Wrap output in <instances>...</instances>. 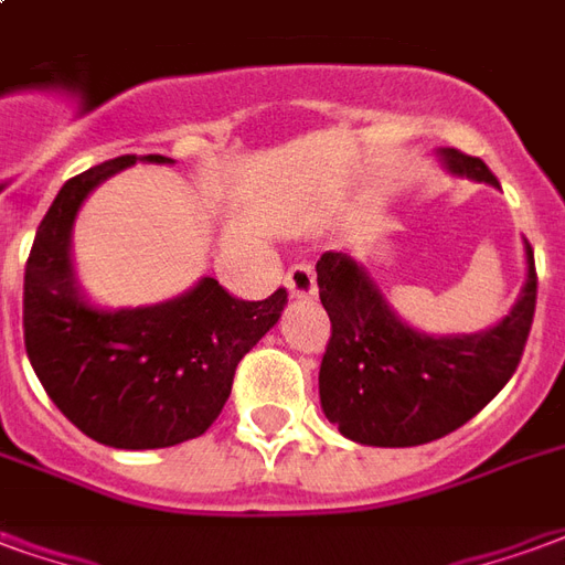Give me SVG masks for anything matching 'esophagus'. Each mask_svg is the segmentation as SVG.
<instances>
[{
  "label": "esophagus",
  "mask_w": 565,
  "mask_h": 565,
  "mask_svg": "<svg viewBox=\"0 0 565 565\" xmlns=\"http://www.w3.org/2000/svg\"><path fill=\"white\" fill-rule=\"evenodd\" d=\"M284 284H287L294 299H315L318 296V275H315L311 263H296L294 269L287 271Z\"/></svg>",
  "instance_id": "1"
}]
</instances>
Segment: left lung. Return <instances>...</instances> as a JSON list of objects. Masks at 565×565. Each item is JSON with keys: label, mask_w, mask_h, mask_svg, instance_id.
Returning a JSON list of instances; mask_svg holds the SVG:
<instances>
[{"label": "left lung", "mask_w": 565, "mask_h": 565, "mask_svg": "<svg viewBox=\"0 0 565 565\" xmlns=\"http://www.w3.org/2000/svg\"><path fill=\"white\" fill-rule=\"evenodd\" d=\"M454 178L499 186L478 157L438 148ZM526 278L509 315L481 332L436 335L403 320L363 263L318 259L320 302L332 339L320 363V408L344 438L369 448H415L460 429L497 396L521 363L535 315L533 247L523 238Z\"/></svg>", "instance_id": "obj_1"}]
</instances>
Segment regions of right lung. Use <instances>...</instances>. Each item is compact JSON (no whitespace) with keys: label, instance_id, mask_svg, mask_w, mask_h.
Instances as JSON below:
<instances>
[{"label":"right lung","instance_id":"add662e5","mask_svg":"<svg viewBox=\"0 0 565 565\" xmlns=\"http://www.w3.org/2000/svg\"><path fill=\"white\" fill-rule=\"evenodd\" d=\"M136 162L174 160L127 153L66 181L39 223L23 275V339L42 387L84 436L120 450L202 436L230 399L238 360L287 306V290L242 302L214 278L157 306L93 302L75 271L72 230L93 190Z\"/></svg>","mask_w":565,"mask_h":565}]
</instances>
